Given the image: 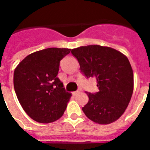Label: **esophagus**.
<instances>
[{"instance_id":"1","label":"esophagus","mask_w":150,"mask_h":150,"mask_svg":"<svg viewBox=\"0 0 150 150\" xmlns=\"http://www.w3.org/2000/svg\"><path fill=\"white\" fill-rule=\"evenodd\" d=\"M79 93V91H74V92H73L74 95H78Z\"/></svg>"}]
</instances>
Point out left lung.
<instances>
[{
    "instance_id": "left-lung-1",
    "label": "left lung",
    "mask_w": 150,
    "mask_h": 150,
    "mask_svg": "<svg viewBox=\"0 0 150 150\" xmlns=\"http://www.w3.org/2000/svg\"><path fill=\"white\" fill-rule=\"evenodd\" d=\"M87 78L97 80L99 91H86L88 101L83 107L85 115L100 125L116 121L126 110L134 89L132 66L124 54L99 45L80 46L71 50Z\"/></svg>"
}]
</instances>
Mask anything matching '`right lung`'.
<instances>
[{
  "instance_id": "1",
  "label": "right lung",
  "mask_w": 150,
  "mask_h": 150,
  "mask_svg": "<svg viewBox=\"0 0 150 150\" xmlns=\"http://www.w3.org/2000/svg\"><path fill=\"white\" fill-rule=\"evenodd\" d=\"M71 49L48 48L26 56L16 67L13 85L25 112L34 121L50 123L63 116L71 94L57 77L60 61Z\"/></svg>"
}]
</instances>
